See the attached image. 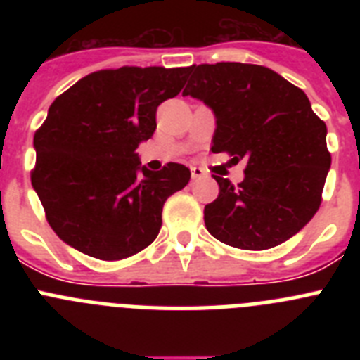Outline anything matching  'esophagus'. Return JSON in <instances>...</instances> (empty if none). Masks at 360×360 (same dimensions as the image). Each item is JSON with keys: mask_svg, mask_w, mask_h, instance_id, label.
<instances>
[{"mask_svg": "<svg viewBox=\"0 0 360 360\" xmlns=\"http://www.w3.org/2000/svg\"><path fill=\"white\" fill-rule=\"evenodd\" d=\"M205 176V171L202 169V167H191V178H193V180H200V178H203Z\"/></svg>", "mask_w": 360, "mask_h": 360, "instance_id": "obj_1", "label": "esophagus"}]
</instances>
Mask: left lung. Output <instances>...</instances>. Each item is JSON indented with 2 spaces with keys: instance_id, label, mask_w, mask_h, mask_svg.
<instances>
[{
  "instance_id": "left-lung-1",
  "label": "left lung",
  "mask_w": 360,
  "mask_h": 360,
  "mask_svg": "<svg viewBox=\"0 0 360 360\" xmlns=\"http://www.w3.org/2000/svg\"><path fill=\"white\" fill-rule=\"evenodd\" d=\"M182 95L216 117L212 153L247 162L243 182L214 176L219 195L203 209L216 240L265 250L297 234L321 205L332 157L326 124L304 91L274 70L243 63L193 65Z\"/></svg>"
}]
</instances>
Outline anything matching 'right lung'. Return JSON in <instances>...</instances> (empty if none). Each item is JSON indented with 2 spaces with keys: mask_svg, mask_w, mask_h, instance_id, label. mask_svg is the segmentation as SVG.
I'll use <instances>...</instances> for the list:
<instances>
[{
  "mask_svg": "<svg viewBox=\"0 0 360 360\" xmlns=\"http://www.w3.org/2000/svg\"><path fill=\"white\" fill-rule=\"evenodd\" d=\"M187 68L98 70L52 103L34 135L36 189L50 227L79 252L117 262L162 227V207L191 178L169 162L153 173L136 148L157 129V108L180 94Z\"/></svg>",
  "mask_w": 360,
  "mask_h": 360,
  "instance_id": "add662e5",
  "label": "right lung"
}]
</instances>
